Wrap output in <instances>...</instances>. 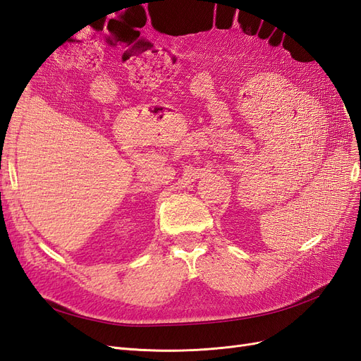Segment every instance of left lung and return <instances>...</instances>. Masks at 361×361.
I'll list each match as a JSON object with an SVG mask.
<instances>
[{
  "mask_svg": "<svg viewBox=\"0 0 361 361\" xmlns=\"http://www.w3.org/2000/svg\"><path fill=\"white\" fill-rule=\"evenodd\" d=\"M354 133H355V130H354Z\"/></svg>",
  "mask_w": 361,
  "mask_h": 361,
  "instance_id": "8db88e82",
  "label": "left lung"
}]
</instances>
